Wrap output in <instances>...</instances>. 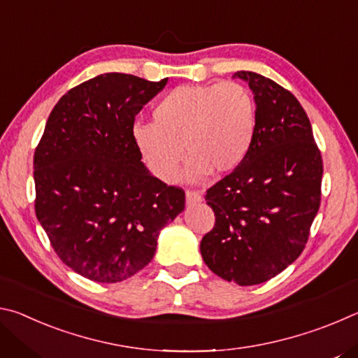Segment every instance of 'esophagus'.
I'll list each match as a JSON object with an SVG mask.
<instances>
[{
  "label": "esophagus",
  "instance_id": "34e87169",
  "mask_svg": "<svg viewBox=\"0 0 358 358\" xmlns=\"http://www.w3.org/2000/svg\"><path fill=\"white\" fill-rule=\"evenodd\" d=\"M202 201V194L197 192V191H192V189H187L186 191V202L187 203H197Z\"/></svg>",
  "mask_w": 358,
  "mask_h": 358
}]
</instances>
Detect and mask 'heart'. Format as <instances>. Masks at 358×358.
Masks as SVG:
<instances>
[{"label":"heart","mask_w":358,"mask_h":358,"mask_svg":"<svg viewBox=\"0 0 358 358\" xmlns=\"http://www.w3.org/2000/svg\"><path fill=\"white\" fill-rule=\"evenodd\" d=\"M153 120L132 129L147 171L171 183L186 153L185 175L199 181L208 172H232L243 162L256 134V102L238 82L183 85L157 102Z\"/></svg>","instance_id":"obj_1"}]
</instances>
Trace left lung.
<instances>
[{"label":"left lung","mask_w":358,"mask_h":358,"mask_svg":"<svg viewBox=\"0 0 358 358\" xmlns=\"http://www.w3.org/2000/svg\"><path fill=\"white\" fill-rule=\"evenodd\" d=\"M256 101V134L243 162L205 194L215 226L201 241L208 268L240 286L260 284L305 250L320 205L322 156L295 96L238 71Z\"/></svg>","instance_id":"8db88e82"}]
</instances>
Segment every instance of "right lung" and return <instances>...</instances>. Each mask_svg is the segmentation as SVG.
<instances>
[{"instance_id":"1","label":"right lung","mask_w":358,"mask_h":358,"mask_svg":"<svg viewBox=\"0 0 358 358\" xmlns=\"http://www.w3.org/2000/svg\"><path fill=\"white\" fill-rule=\"evenodd\" d=\"M167 78L108 72L57 102L34 151L36 216L57 256L92 281L120 282L150 264L185 191L143 166L136 115Z\"/></svg>"}]
</instances>
